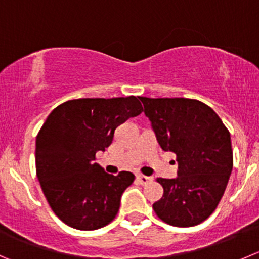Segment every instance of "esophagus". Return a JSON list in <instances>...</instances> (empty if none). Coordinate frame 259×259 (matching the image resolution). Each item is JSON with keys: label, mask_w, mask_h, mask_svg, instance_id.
I'll list each match as a JSON object with an SVG mask.
<instances>
[{"label": "esophagus", "mask_w": 259, "mask_h": 259, "mask_svg": "<svg viewBox=\"0 0 259 259\" xmlns=\"http://www.w3.org/2000/svg\"><path fill=\"white\" fill-rule=\"evenodd\" d=\"M137 181L140 182V184H147L152 181L151 177H146V176H142V174H139L137 176Z\"/></svg>", "instance_id": "1"}]
</instances>
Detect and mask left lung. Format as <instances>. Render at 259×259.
<instances>
[{
	"mask_svg": "<svg viewBox=\"0 0 259 259\" xmlns=\"http://www.w3.org/2000/svg\"><path fill=\"white\" fill-rule=\"evenodd\" d=\"M164 151L178 161L176 179L157 178L164 194L152 205L160 220L188 228L218 207L233 170L230 132L215 110L187 98L140 97Z\"/></svg>",
	"mask_w": 259,
	"mask_h": 259,
	"instance_id": "8db88e82",
	"label": "left lung"
}]
</instances>
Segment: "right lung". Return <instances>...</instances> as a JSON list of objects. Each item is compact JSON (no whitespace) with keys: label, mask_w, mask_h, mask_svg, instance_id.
<instances>
[{"label":"right lung","mask_w":259,"mask_h":259,"mask_svg":"<svg viewBox=\"0 0 259 259\" xmlns=\"http://www.w3.org/2000/svg\"><path fill=\"white\" fill-rule=\"evenodd\" d=\"M142 110L132 95L73 99L54 108L43 123L35 144L36 177L51 208L66 225L97 230L114 220L135 176L105 173L94 162L95 154L112 144L118 125Z\"/></svg>","instance_id":"obj_1"}]
</instances>
